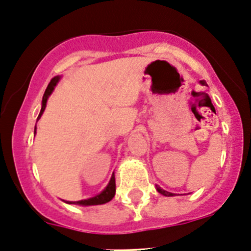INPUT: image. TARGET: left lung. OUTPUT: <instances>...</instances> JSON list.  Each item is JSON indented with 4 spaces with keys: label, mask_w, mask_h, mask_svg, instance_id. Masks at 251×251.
Segmentation results:
<instances>
[{
    "label": "left lung",
    "mask_w": 251,
    "mask_h": 251,
    "mask_svg": "<svg viewBox=\"0 0 251 251\" xmlns=\"http://www.w3.org/2000/svg\"><path fill=\"white\" fill-rule=\"evenodd\" d=\"M201 84H205V83H204V81H201ZM157 190H158V193H161L162 195H165V197H172V195H174L172 193H168V191L163 190V189H161L159 186H157Z\"/></svg>",
    "instance_id": "obj_1"
}]
</instances>
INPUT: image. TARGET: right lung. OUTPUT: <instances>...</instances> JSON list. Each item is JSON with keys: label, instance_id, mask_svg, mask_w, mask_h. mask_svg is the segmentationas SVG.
I'll return each instance as SVG.
<instances>
[{"label": "right lung", "instance_id": "right-lung-1", "mask_svg": "<svg viewBox=\"0 0 251 251\" xmlns=\"http://www.w3.org/2000/svg\"><path fill=\"white\" fill-rule=\"evenodd\" d=\"M58 80H60V76H54L53 79L50 80V84H48L47 89H46V92H44L43 94V100H42V109L39 116H38V119H39V117L42 116V113H43L44 108H46V104H47L48 97H50V94L53 92L54 86H56V84L58 83ZM115 193H116V180H115V175H112L109 184L107 185L106 189H104L100 195H97V197L94 198H90V199H85V201H75V204H80V205H98V204H104L115 197Z\"/></svg>", "mask_w": 251, "mask_h": 251}]
</instances>
